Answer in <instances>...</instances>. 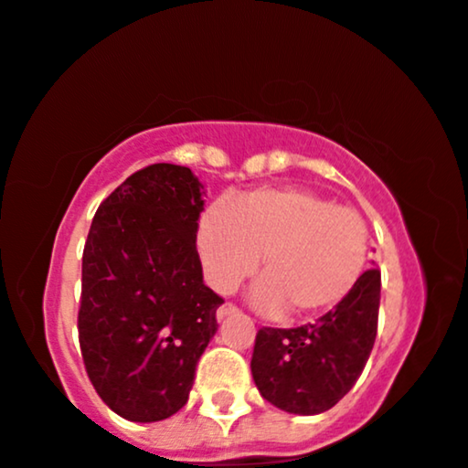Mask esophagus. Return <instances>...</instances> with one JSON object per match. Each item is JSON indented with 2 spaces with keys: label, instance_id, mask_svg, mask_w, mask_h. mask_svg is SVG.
<instances>
[{
  "label": "esophagus",
  "instance_id": "1",
  "mask_svg": "<svg viewBox=\"0 0 468 468\" xmlns=\"http://www.w3.org/2000/svg\"><path fill=\"white\" fill-rule=\"evenodd\" d=\"M238 311H239V309H238V306H235L233 303H224L222 306H218L216 317H218V319H224V317L233 315V313H238Z\"/></svg>",
  "mask_w": 468,
  "mask_h": 468
}]
</instances>
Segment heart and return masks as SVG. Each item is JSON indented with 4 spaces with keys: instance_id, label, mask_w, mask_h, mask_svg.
Returning <instances> with one entry per match:
<instances>
[{
    "instance_id": "obj_1",
    "label": "heart",
    "mask_w": 468,
    "mask_h": 468,
    "mask_svg": "<svg viewBox=\"0 0 468 468\" xmlns=\"http://www.w3.org/2000/svg\"><path fill=\"white\" fill-rule=\"evenodd\" d=\"M198 254L216 292L257 271L252 303L265 315L309 319L350 298L369 257V230L352 207L300 187H259L211 205L198 222Z\"/></svg>"
}]
</instances>
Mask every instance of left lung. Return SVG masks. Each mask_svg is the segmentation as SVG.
Returning <instances> with one entry per match:
<instances>
[{"instance_id":"1","label":"left lung","mask_w":468,"mask_h":468,"mask_svg":"<svg viewBox=\"0 0 468 468\" xmlns=\"http://www.w3.org/2000/svg\"><path fill=\"white\" fill-rule=\"evenodd\" d=\"M380 309V270L363 271L346 303L315 324L261 328L250 369L263 399L293 415L333 408L363 374L374 347Z\"/></svg>"}]
</instances>
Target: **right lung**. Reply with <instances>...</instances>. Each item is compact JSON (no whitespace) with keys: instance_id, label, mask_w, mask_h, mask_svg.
Wrapping results in <instances>:
<instances>
[{"instance_id":"add662e5","label":"right lung","mask_w":468,"mask_h":468,"mask_svg":"<svg viewBox=\"0 0 468 468\" xmlns=\"http://www.w3.org/2000/svg\"><path fill=\"white\" fill-rule=\"evenodd\" d=\"M190 168L151 164L99 205L77 313L86 374L116 415L151 423L186 406L224 300L197 250L203 190Z\"/></svg>"}]
</instances>
